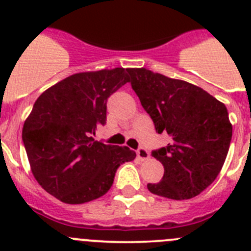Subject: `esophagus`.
Segmentation results:
<instances>
[{
    "label": "esophagus",
    "instance_id": "obj_1",
    "mask_svg": "<svg viewBox=\"0 0 251 251\" xmlns=\"http://www.w3.org/2000/svg\"><path fill=\"white\" fill-rule=\"evenodd\" d=\"M137 156H138V158L141 159V161H148V159H150V152H148L146 148L141 147L137 150Z\"/></svg>",
    "mask_w": 251,
    "mask_h": 251
}]
</instances>
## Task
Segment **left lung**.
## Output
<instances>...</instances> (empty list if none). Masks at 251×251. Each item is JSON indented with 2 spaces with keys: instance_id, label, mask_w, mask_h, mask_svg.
Returning <instances> with one entry per match:
<instances>
[{
  "instance_id": "8db88e82",
  "label": "left lung",
  "mask_w": 251,
  "mask_h": 251,
  "mask_svg": "<svg viewBox=\"0 0 251 251\" xmlns=\"http://www.w3.org/2000/svg\"><path fill=\"white\" fill-rule=\"evenodd\" d=\"M133 90L158 133L171 142L153 151L165 168L162 181L148 183L150 192L171 200L200 195L220 174L232 137L225 104L200 86L153 73L128 69Z\"/></svg>"
}]
</instances>
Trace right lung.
<instances>
[{"mask_svg":"<svg viewBox=\"0 0 251 251\" xmlns=\"http://www.w3.org/2000/svg\"><path fill=\"white\" fill-rule=\"evenodd\" d=\"M128 69L76 73L50 86L35 101L22 128L31 172L64 203L99 199L112 187L117 168L136 158L123 146L95 141L106 121V100L130 79Z\"/></svg>","mask_w":251,"mask_h":251,"instance_id":"obj_1","label":"right lung"}]
</instances>
